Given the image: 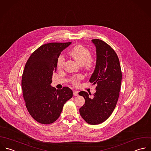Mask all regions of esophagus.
Masks as SVG:
<instances>
[{
    "label": "esophagus",
    "instance_id": "34e87169",
    "mask_svg": "<svg viewBox=\"0 0 151 151\" xmlns=\"http://www.w3.org/2000/svg\"><path fill=\"white\" fill-rule=\"evenodd\" d=\"M73 95L74 96H77L78 95V91H73Z\"/></svg>",
    "mask_w": 151,
    "mask_h": 151
}]
</instances>
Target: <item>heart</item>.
<instances>
[{"instance_id":"1","label":"heart","mask_w":151,"mask_h":151,"mask_svg":"<svg viewBox=\"0 0 151 151\" xmlns=\"http://www.w3.org/2000/svg\"><path fill=\"white\" fill-rule=\"evenodd\" d=\"M69 54L80 64H83L84 67L87 69H91L94 65V60L91 57V53L90 50L80 45H77L69 51ZM64 62V57L60 55L58 57L57 60V66L58 68L63 67ZM83 78L81 75H78L76 77H73L71 78V82L74 85H77L79 81Z\"/></svg>"}]
</instances>
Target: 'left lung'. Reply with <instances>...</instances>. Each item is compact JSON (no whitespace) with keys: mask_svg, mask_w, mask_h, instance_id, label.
Instances as JSON below:
<instances>
[{"mask_svg":"<svg viewBox=\"0 0 151 151\" xmlns=\"http://www.w3.org/2000/svg\"><path fill=\"white\" fill-rule=\"evenodd\" d=\"M91 41L96 47L97 60L90 82L97 84L96 93L92 97L86 91L78 93L85 99V104L79 111L88 124L97 125L106 120L115 108L122 73L118 55L111 47L100 39Z\"/></svg>","mask_w":151,"mask_h":151,"instance_id":"8db88e82","label":"left lung"}]
</instances>
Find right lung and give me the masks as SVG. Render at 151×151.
Returning <instances> with one entry per match:
<instances>
[{"label":"right lung","mask_w":151,"mask_h":151,"mask_svg":"<svg viewBox=\"0 0 151 151\" xmlns=\"http://www.w3.org/2000/svg\"><path fill=\"white\" fill-rule=\"evenodd\" d=\"M71 44L42 45L31 54L26 63L22 78L23 98L29 114L40 124H50L55 121L64 104L73 97V91L67 87L56 90L51 86L58 57Z\"/></svg>","instance_id":"obj_1"}]
</instances>
